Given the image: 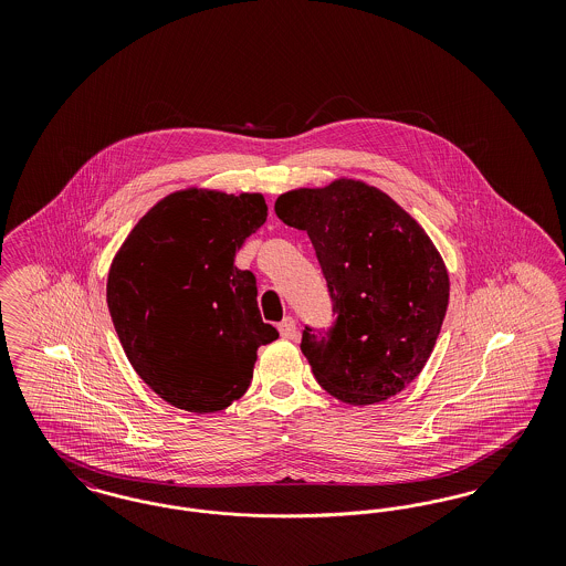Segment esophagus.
Here are the masks:
<instances>
[{
  "label": "esophagus",
  "instance_id": "esophagus-1",
  "mask_svg": "<svg viewBox=\"0 0 566 566\" xmlns=\"http://www.w3.org/2000/svg\"><path fill=\"white\" fill-rule=\"evenodd\" d=\"M277 331H280V335L284 337V339H295L296 337V323L295 318H291V316H286L282 323L277 324Z\"/></svg>",
  "mask_w": 566,
  "mask_h": 566
}]
</instances>
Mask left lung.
<instances>
[{
	"mask_svg": "<svg viewBox=\"0 0 566 566\" xmlns=\"http://www.w3.org/2000/svg\"><path fill=\"white\" fill-rule=\"evenodd\" d=\"M277 218L305 231L335 321L305 324L301 352L326 392L350 405L399 395L422 371L448 310V271L422 227L354 180L284 192Z\"/></svg>",
	"mask_w": 566,
	"mask_h": 566,
	"instance_id": "8db88e82",
	"label": "left lung"
}]
</instances>
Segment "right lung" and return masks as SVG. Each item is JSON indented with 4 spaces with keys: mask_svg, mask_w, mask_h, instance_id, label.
Segmentation results:
<instances>
[{
    "mask_svg": "<svg viewBox=\"0 0 566 566\" xmlns=\"http://www.w3.org/2000/svg\"><path fill=\"white\" fill-rule=\"evenodd\" d=\"M268 220L261 195L182 190L135 224L108 275V307L129 363L163 401L220 411L252 381L263 323L256 277L235 268L243 240Z\"/></svg>",
    "mask_w": 566,
    "mask_h": 566,
    "instance_id": "right-lung-1",
    "label": "right lung"
}]
</instances>
